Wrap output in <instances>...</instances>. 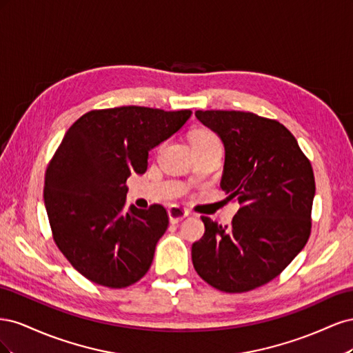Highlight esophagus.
<instances>
[{
	"mask_svg": "<svg viewBox=\"0 0 353 353\" xmlns=\"http://www.w3.org/2000/svg\"><path fill=\"white\" fill-rule=\"evenodd\" d=\"M168 215H169L170 222L178 223L179 221H183L185 216H188V212L179 206H172L168 209Z\"/></svg>",
	"mask_w": 353,
	"mask_h": 353,
	"instance_id": "34e87169",
	"label": "esophagus"
}]
</instances>
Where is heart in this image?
<instances>
[{
  "instance_id": "b5f03b06",
  "label": "heart",
  "mask_w": 353,
  "mask_h": 353,
  "mask_svg": "<svg viewBox=\"0 0 353 353\" xmlns=\"http://www.w3.org/2000/svg\"><path fill=\"white\" fill-rule=\"evenodd\" d=\"M190 143L193 145V150H200V148H208L213 145H221L219 138L212 131L205 130V128H200V130L191 132Z\"/></svg>"
}]
</instances>
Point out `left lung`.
I'll return each instance as SVG.
<instances>
[{"label": "left lung", "instance_id": "8db88e82", "mask_svg": "<svg viewBox=\"0 0 353 353\" xmlns=\"http://www.w3.org/2000/svg\"><path fill=\"white\" fill-rule=\"evenodd\" d=\"M196 117L221 138V188L240 209L230 228L201 218L206 231L191 248L194 270L221 292H249L274 280L305 248L314 170L280 122L236 110H197Z\"/></svg>", "mask_w": 353, "mask_h": 353}]
</instances>
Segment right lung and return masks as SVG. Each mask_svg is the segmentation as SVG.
Masks as SVG:
<instances>
[{
    "instance_id": "add662e5",
    "label": "right lung",
    "mask_w": 353,
    "mask_h": 353,
    "mask_svg": "<svg viewBox=\"0 0 353 353\" xmlns=\"http://www.w3.org/2000/svg\"><path fill=\"white\" fill-rule=\"evenodd\" d=\"M191 110L123 105L81 116L46 172L44 203L61 253L90 281L122 288L150 268L169 218L163 206L125 210L126 179L148 152L178 132Z\"/></svg>"
}]
</instances>
